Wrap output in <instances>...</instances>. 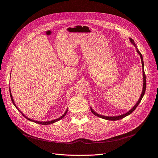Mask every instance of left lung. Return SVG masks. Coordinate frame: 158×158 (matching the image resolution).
I'll use <instances>...</instances> for the list:
<instances>
[{"label":"left lung","mask_w":158,"mask_h":158,"mask_svg":"<svg viewBox=\"0 0 158 158\" xmlns=\"http://www.w3.org/2000/svg\"><path fill=\"white\" fill-rule=\"evenodd\" d=\"M130 43H131L135 46V48H136V51H137V52H138V53H139V55L140 56V57H141V60L142 69H143V86L142 93H141V96H140V98H139V99L138 102H137V103L133 106V108H132L131 110H129L128 112H127V113H125V114H122V115H121L113 116V117H109V116L101 115H100V114H97L95 112H94V111L93 110H92V108H91V112H92L95 115L98 116V117H99V118H102V119H106V120H109V121H116V120H119V119H123V118H124L125 117H126V116L130 115V114H132V113L135 110V109L137 108V106H138V105L139 104V102H141V101L143 97L144 96V94H145V93L146 86H147V82H146V76H145V70H144V63H143V56H142L141 53H140L139 50L138 49V48H137V46H136V45H135V43H134V40H133L132 39H131V38H130Z\"/></svg>","instance_id":"obj_1"}]
</instances>
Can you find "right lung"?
I'll use <instances>...</instances> for the list:
<instances>
[{
	"mask_svg": "<svg viewBox=\"0 0 158 158\" xmlns=\"http://www.w3.org/2000/svg\"><path fill=\"white\" fill-rule=\"evenodd\" d=\"M10 97H11V101H12V102H13V104L14 105V106L17 108V109L22 114H23V115L24 116V117L25 118H26V119H28V120H29V121H33V122H34V123H38V124H40V125H50V124H52V123H55V122H57V121H59V120H60L61 119H63L64 116H65V115L66 114V113H67V111H68V109L66 110V111L64 112V114L62 115V116H60V118H59L58 119H54V120H52V121H44V122H41V121H35V120H33V119H30V118H28V117H26V115H24L23 114V112L20 110L18 108V107L16 106V105L15 104V102H14V101H13V98H12V95H11V90H10Z\"/></svg>",
	"mask_w": 158,
	"mask_h": 158,
	"instance_id": "right-lung-1",
	"label": "right lung"
}]
</instances>
